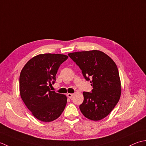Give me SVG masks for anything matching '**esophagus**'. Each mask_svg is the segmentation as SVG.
<instances>
[{"instance_id": "34e87169", "label": "esophagus", "mask_w": 146, "mask_h": 146, "mask_svg": "<svg viewBox=\"0 0 146 146\" xmlns=\"http://www.w3.org/2000/svg\"><path fill=\"white\" fill-rule=\"evenodd\" d=\"M67 96L68 98H71L73 96V94H72V93H67Z\"/></svg>"}]
</instances>
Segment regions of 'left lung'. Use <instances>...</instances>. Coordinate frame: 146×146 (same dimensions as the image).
I'll return each instance as SVG.
<instances>
[{
	"instance_id": "8db88e82",
	"label": "left lung",
	"mask_w": 146,
	"mask_h": 146,
	"mask_svg": "<svg viewBox=\"0 0 146 146\" xmlns=\"http://www.w3.org/2000/svg\"><path fill=\"white\" fill-rule=\"evenodd\" d=\"M85 79L90 77L92 93L83 92L84 102L80 110L90 120L98 121L105 118L113 110L121 96L120 76L115 62L104 52L93 50L70 53Z\"/></svg>"
}]
</instances>
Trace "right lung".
<instances>
[{"label":"right lung","mask_w":146,"mask_h":146,"mask_svg":"<svg viewBox=\"0 0 146 146\" xmlns=\"http://www.w3.org/2000/svg\"><path fill=\"white\" fill-rule=\"evenodd\" d=\"M67 55L44 53L31 58L21 70L19 92L23 102L38 120L49 122L64 111L67 98L64 94L50 91L57 70Z\"/></svg>","instance_id":"obj_1"}]
</instances>
